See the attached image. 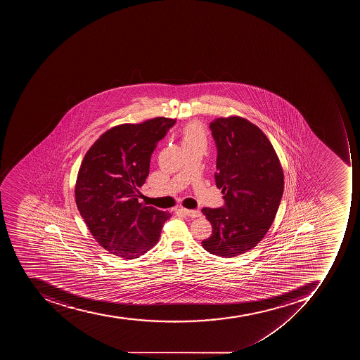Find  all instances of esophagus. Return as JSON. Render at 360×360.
<instances>
[{"instance_id":"34e87169","label":"esophagus","mask_w":360,"mask_h":360,"mask_svg":"<svg viewBox=\"0 0 360 360\" xmlns=\"http://www.w3.org/2000/svg\"><path fill=\"white\" fill-rule=\"evenodd\" d=\"M181 212H184V215L189 216V217H200L201 212L198 210H187V208H181Z\"/></svg>"}]
</instances>
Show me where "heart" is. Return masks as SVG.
I'll use <instances>...</instances> for the list:
<instances>
[{
  "label": "heart",
  "mask_w": 360,
  "mask_h": 360,
  "mask_svg": "<svg viewBox=\"0 0 360 360\" xmlns=\"http://www.w3.org/2000/svg\"><path fill=\"white\" fill-rule=\"evenodd\" d=\"M206 133L200 122H191L184 126L182 129V145L184 148H193V146H206Z\"/></svg>",
  "instance_id": "heart-1"
}]
</instances>
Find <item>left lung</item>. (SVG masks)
<instances>
[{
    "instance_id": "8db88e82",
    "label": "left lung",
    "mask_w": 360,
    "mask_h": 360,
    "mask_svg": "<svg viewBox=\"0 0 360 360\" xmlns=\"http://www.w3.org/2000/svg\"><path fill=\"white\" fill-rule=\"evenodd\" d=\"M210 128L225 205L201 210L212 226L201 244L212 255L233 258L253 249L271 226L283 197V167L264 131L247 119L217 118Z\"/></svg>"
}]
</instances>
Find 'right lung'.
Listing matches in <instances>:
<instances>
[{
	"label": "right lung",
	"mask_w": 360,
	"mask_h": 360,
	"mask_svg": "<svg viewBox=\"0 0 360 360\" xmlns=\"http://www.w3.org/2000/svg\"><path fill=\"white\" fill-rule=\"evenodd\" d=\"M176 119L156 117L102 134L77 173V210L96 241L119 258H139L158 243L170 212L139 202L156 144Z\"/></svg>",
	"instance_id": "obj_1"
}]
</instances>
